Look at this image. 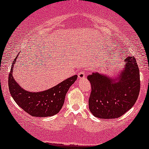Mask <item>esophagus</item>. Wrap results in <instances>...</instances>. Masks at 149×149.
<instances>
[{
  "label": "esophagus",
  "mask_w": 149,
  "mask_h": 149,
  "mask_svg": "<svg viewBox=\"0 0 149 149\" xmlns=\"http://www.w3.org/2000/svg\"><path fill=\"white\" fill-rule=\"evenodd\" d=\"M86 76V73L85 71H81L78 73V78L79 79H84L85 78Z\"/></svg>",
  "instance_id": "esophagus-1"
}]
</instances>
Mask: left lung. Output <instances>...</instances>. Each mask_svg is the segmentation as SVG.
<instances>
[{
	"mask_svg": "<svg viewBox=\"0 0 149 149\" xmlns=\"http://www.w3.org/2000/svg\"><path fill=\"white\" fill-rule=\"evenodd\" d=\"M124 62L115 79L98 73L87 76L92 86L89 108L96 117L115 119L135 105L140 90L139 70L135 57H127Z\"/></svg>",
	"mask_w": 149,
	"mask_h": 149,
	"instance_id": "obj_1",
	"label": "left lung"
}]
</instances>
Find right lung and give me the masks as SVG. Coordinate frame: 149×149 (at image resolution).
<instances>
[{
    "label": "right lung",
    "mask_w": 149,
    "mask_h": 149,
    "mask_svg": "<svg viewBox=\"0 0 149 149\" xmlns=\"http://www.w3.org/2000/svg\"><path fill=\"white\" fill-rule=\"evenodd\" d=\"M16 60L17 58L12 63L9 74L8 86L10 94L17 105L33 116L46 117L58 113L64 104L66 94L78 76L75 75L46 91L30 92L24 90L14 79L12 68L17 62Z\"/></svg>",
    "instance_id": "obj_1"
}]
</instances>
